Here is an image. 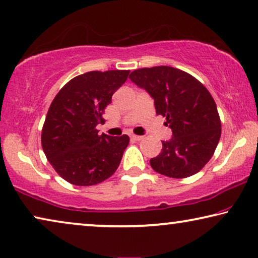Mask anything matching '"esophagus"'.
I'll list each match as a JSON object with an SVG mask.
<instances>
[{
  "instance_id": "34e87169",
  "label": "esophagus",
  "mask_w": 258,
  "mask_h": 258,
  "mask_svg": "<svg viewBox=\"0 0 258 258\" xmlns=\"http://www.w3.org/2000/svg\"><path fill=\"white\" fill-rule=\"evenodd\" d=\"M131 139L134 140V141H140L144 139V137H140V136H131Z\"/></svg>"
}]
</instances>
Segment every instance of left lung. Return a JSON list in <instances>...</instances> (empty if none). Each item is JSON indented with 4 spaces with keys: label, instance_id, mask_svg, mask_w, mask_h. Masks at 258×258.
<instances>
[{
    "label": "left lung",
    "instance_id": "obj_1",
    "mask_svg": "<svg viewBox=\"0 0 258 258\" xmlns=\"http://www.w3.org/2000/svg\"><path fill=\"white\" fill-rule=\"evenodd\" d=\"M130 79L154 99L156 114L166 117L171 139L151 159L156 172L172 178L197 174L213 156L221 136L217 104L194 76L169 66L141 68Z\"/></svg>",
    "mask_w": 258,
    "mask_h": 258
}]
</instances>
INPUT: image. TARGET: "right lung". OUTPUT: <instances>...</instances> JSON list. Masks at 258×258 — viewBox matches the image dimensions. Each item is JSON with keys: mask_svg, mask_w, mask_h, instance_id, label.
<instances>
[{"mask_svg": "<svg viewBox=\"0 0 258 258\" xmlns=\"http://www.w3.org/2000/svg\"><path fill=\"white\" fill-rule=\"evenodd\" d=\"M130 71L88 72L62 87L46 116L41 146L55 171L79 186L95 185L114 174L127 147L126 136H99L96 126L127 80Z\"/></svg>", "mask_w": 258, "mask_h": 258, "instance_id": "add662e5", "label": "right lung"}]
</instances>
